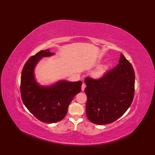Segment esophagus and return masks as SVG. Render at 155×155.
I'll use <instances>...</instances> for the list:
<instances>
[{"label":"esophagus","instance_id":"34e87169","mask_svg":"<svg viewBox=\"0 0 155 155\" xmlns=\"http://www.w3.org/2000/svg\"><path fill=\"white\" fill-rule=\"evenodd\" d=\"M85 87H86V84H85V83H83V84H82V87H81V90L82 91H84V88Z\"/></svg>","mask_w":155,"mask_h":155}]
</instances>
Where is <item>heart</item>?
<instances>
[{
    "label": "heart",
    "mask_w": 155,
    "mask_h": 155,
    "mask_svg": "<svg viewBox=\"0 0 155 155\" xmlns=\"http://www.w3.org/2000/svg\"><path fill=\"white\" fill-rule=\"evenodd\" d=\"M107 68H108L107 64L101 65L94 72H93L92 76H93V77L94 78H99L104 75L105 72L107 71Z\"/></svg>",
    "instance_id": "heart-1"
}]
</instances>
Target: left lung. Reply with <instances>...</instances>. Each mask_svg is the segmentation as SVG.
Segmentation results:
<instances>
[{
  "mask_svg": "<svg viewBox=\"0 0 155 155\" xmlns=\"http://www.w3.org/2000/svg\"><path fill=\"white\" fill-rule=\"evenodd\" d=\"M134 72L123 54L119 63L100 79L86 78L87 116L97 124L111 123L130 106L134 93Z\"/></svg>",
  "mask_w": 155,
  "mask_h": 155,
  "instance_id": "1",
  "label": "left lung"
}]
</instances>
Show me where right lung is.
<instances>
[{"label": "right lung", "mask_w": 155, "mask_h": 155, "mask_svg": "<svg viewBox=\"0 0 155 155\" xmlns=\"http://www.w3.org/2000/svg\"><path fill=\"white\" fill-rule=\"evenodd\" d=\"M54 55L44 50L32 56L23 67L21 80V93L27 109L44 123H54L63 119L72 98L81 91V81L61 80L48 86L39 84L35 78V69L43 57Z\"/></svg>", "instance_id": "add662e5"}]
</instances>
